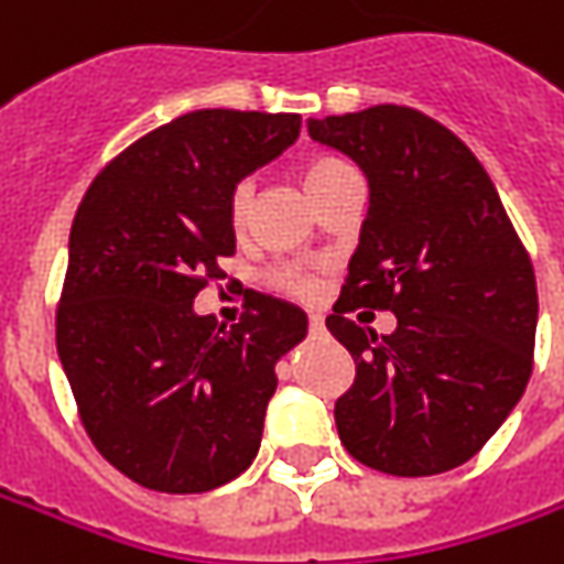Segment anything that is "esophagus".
Instances as JSON below:
<instances>
[{"label": "esophagus", "instance_id": "esophagus-1", "mask_svg": "<svg viewBox=\"0 0 564 564\" xmlns=\"http://www.w3.org/2000/svg\"><path fill=\"white\" fill-rule=\"evenodd\" d=\"M311 333H314V336H323V333H326V323H323V316H311Z\"/></svg>", "mask_w": 564, "mask_h": 564}]
</instances>
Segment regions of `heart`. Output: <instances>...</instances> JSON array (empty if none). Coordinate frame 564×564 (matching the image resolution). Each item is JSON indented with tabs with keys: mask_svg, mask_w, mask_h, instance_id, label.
Wrapping results in <instances>:
<instances>
[{
	"mask_svg": "<svg viewBox=\"0 0 564 564\" xmlns=\"http://www.w3.org/2000/svg\"><path fill=\"white\" fill-rule=\"evenodd\" d=\"M348 165L336 160V156H311L307 163L301 165V185L307 194H314L319 187L326 185L329 178H336L338 172H345ZM250 197H253V187L250 182H238V185L231 187V197H228V213H231V223L235 226H241L245 219H248V209H250ZM275 282L285 289V292L301 294V297H311L316 292V282L311 275H301V272L285 270L275 275Z\"/></svg>",
	"mask_w": 564,
	"mask_h": 564,
	"instance_id": "heart-1",
	"label": "heart"
}]
</instances>
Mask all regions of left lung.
<instances>
[{"label":"left lung","instance_id":"left-lung-1","mask_svg":"<svg viewBox=\"0 0 564 564\" xmlns=\"http://www.w3.org/2000/svg\"><path fill=\"white\" fill-rule=\"evenodd\" d=\"M316 143L355 160L367 219L326 329L351 351L338 440L360 465L430 477L474 458L533 370L536 279L499 191L445 124L408 106L307 119ZM392 310L377 337L347 316Z\"/></svg>","mask_w":564,"mask_h":564}]
</instances>
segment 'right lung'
<instances>
[{"label": "right lung", "mask_w": 564, "mask_h": 564, "mask_svg": "<svg viewBox=\"0 0 564 564\" xmlns=\"http://www.w3.org/2000/svg\"><path fill=\"white\" fill-rule=\"evenodd\" d=\"M297 134L294 112L197 109L131 143L77 206L55 348L87 436L141 487L206 492L257 458L307 314L253 292L226 329L194 297L235 253L231 187Z\"/></svg>", "instance_id": "obj_1"}]
</instances>
